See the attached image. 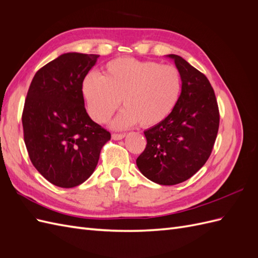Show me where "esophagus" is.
Wrapping results in <instances>:
<instances>
[{
  "label": "esophagus",
  "instance_id": "esophagus-1",
  "mask_svg": "<svg viewBox=\"0 0 258 258\" xmlns=\"http://www.w3.org/2000/svg\"><path fill=\"white\" fill-rule=\"evenodd\" d=\"M124 137H126V135L124 134H113L112 135V139L116 140V141L117 140H122Z\"/></svg>",
  "mask_w": 258,
  "mask_h": 258
}]
</instances>
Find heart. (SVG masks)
I'll return each mask as SVG.
<instances>
[{
    "instance_id": "heart-1",
    "label": "heart",
    "mask_w": 258,
    "mask_h": 258,
    "mask_svg": "<svg viewBox=\"0 0 258 258\" xmlns=\"http://www.w3.org/2000/svg\"><path fill=\"white\" fill-rule=\"evenodd\" d=\"M181 90L177 69L134 58L112 60L102 76L89 73L82 84L89 114L99 123L111 118L121 100L124 108L113 122L119 129L138 122L144 128L160 123L173 112Z\"/></svg>"
}]
</instances>
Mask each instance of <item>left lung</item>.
<instances>
[{
	"label": "left lung",
	"mask_w": 258,
	"mask_h": 258,
	"mask_svg": "<svg viewBox=\"0 0 258 258\" xmlns=\"http://www.w3.org/2000/svg\"><path fill=\"white\" fill-rule=\"evenodd\" d=\"M172 59L182 79L173 112L144 131L146 147L137 158L141 173L159 185H175L191 177L207 162L220 126L214 90L206 75L177 54Z\"/></svg>",
	"instance_id": "left-lung-1"
}]
</instances>
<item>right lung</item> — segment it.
<instances>
[{"mask_svg":"<svg viewBox=\"0 0 258 258\" xmlns=\"http://www.w3.org/2000/svg\"><path fill=\"white\" fill-rule=\"evenodd\" d=\"M99 54L67 52L38 70L22 113L31 162L51 184L71 188L95 171L111 134L86 112L82 84Z\"/></svg>","mask_w":258,"mask_h":258,"instance_id":"right-lung-1","label":"right lung"}]
</instances>
